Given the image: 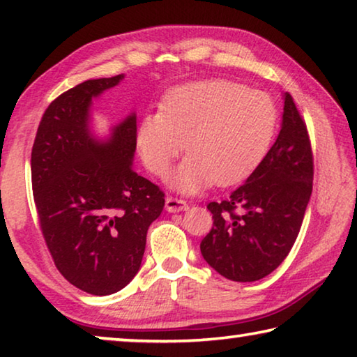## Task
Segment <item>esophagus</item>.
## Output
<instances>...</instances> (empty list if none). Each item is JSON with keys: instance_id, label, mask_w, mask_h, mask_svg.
Instances as JSON below:
<instances>
[{"instance_id": "1", "label": "esophagus", "mask_w": 357, "mask_h": 357, "mask_svg": "<svg viewBox=\"0 0 357 357\" xmlns=\"http://www.w3.org/2000/svg\"><path fill=\"white\" fill-rule=\"evenodd\" d=\"M165 208L168 213H179V211H185L187 208H189V204H187V202L183 200V198L167 197Z\"/></svg>"}]
</instances>
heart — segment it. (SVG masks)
<instances>
[{
  "label": "heart",
  "mask_w": 357,
  "mask_h": 357,
  "mask_svg": "<svg viewBox=\"0 0 357 357\" xmlns=\"http://www.w3.org/2000/svg\"><path fill=\"white\" fill-rule=\"evenodd\" d=\"M277 121L269 94L229 80L195 82L174 88L160 112L143 118L137 143L155 176H164L185 148L189 155L168 183L181 192H197L249 178L268 154Z\"/></svg>",
  "instance_id": "1"
}]
</instances>
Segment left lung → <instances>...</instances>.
<instances>
[{"label":"left lung","instance_id":"left-lung-1","mask_svg":"<svg viewBox=\"0 0 357 357\" xmlns=\"http://www.w3.org/2000/svg\"><path fill=\"white\" fill-rule=\"evenodd\" d=\"M313 184V153L305 121L285 94L280 134L264 160L227 200L211 202L213 228L200 250L233 282L269 275L291 250Z\"/></svg>","mask_w":357,"mask_h":357}]
</instances>
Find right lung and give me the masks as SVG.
Here are the masks:
<instances>
[{
    "instance_id": "add662e5",
    "label": "right lung",
    "mask_w": 357,
    "mask_h": 357,
    "mask_svg": "<svg viewBox=\"0 0 357 357\" xmlns=\"http://www.w3.org/2000/svg\"><path fill=\"white\" fill-rule=\"evenodd\" d=\"M123 75L86 80L52 102L31 151L39 227L56 269L82 291L107 296L134 279L151 223L165 206L159 185L132 168L135 114L110 140L89 134L91 99Z\"/></svg>"
}]
</instances>
